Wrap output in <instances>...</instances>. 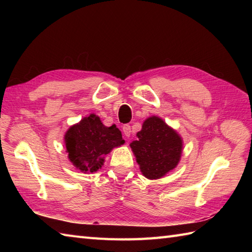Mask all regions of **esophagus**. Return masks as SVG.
I'll list each match as a JSON object with an SVG mask.
<instances>
[{"instance_id":"esophagus-1","label":"esophagus","mask_w":252,"mask_h":252,"mask_svg":"<svg viewBox=\"0 0 252 252\" xmlns=\"http://www.w3.org/2000/svg\"><path fill=\"white\" fill-rule=\"evenodd\" d=\"M122 131H123V134H125L126 137H130L131 135V126L129 125H125L122 126Z\"/></svg>"}]
</instances>
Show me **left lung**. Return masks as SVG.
Masks as SVG:
<instances>
[{
  "label": "left lung",
  "mask_w": 252,
  "mask_h": 252,
  "mask_svg": "<svg viewBox=\"0 0 252 252\" xmlns=\"http://www.w3.org/2000/svg\"><path fill=\"white\" fill-rule=\"evenodd\" d=\"M136 136L137 140L133 141L130 146L145 178H162L180 162L183 141L161 118H147Z\"/></svg>",
  "instance_id": "8db88e82"
}]
</instances>
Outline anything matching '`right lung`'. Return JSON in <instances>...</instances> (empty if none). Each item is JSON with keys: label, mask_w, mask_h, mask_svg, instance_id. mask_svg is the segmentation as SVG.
Masks as SVG:
<instances>
[{"label": "right lung", "mask_w": 252, "mask_h": 252, "mask_svg": "<svg viewBox=\"0 0 252 252\" xmlns=\"http://www.w3.org/2000/svg\"><path fill=\"white\" fill-rule=\"evenodd\" d=\"M123 144L120 130L115 125L105 126L94 114L71 126L65 134L68 158L83 173L96 172L104 164L106 155Z\"/></svg>", "instance_id": "add662e5"}]
</instances>
